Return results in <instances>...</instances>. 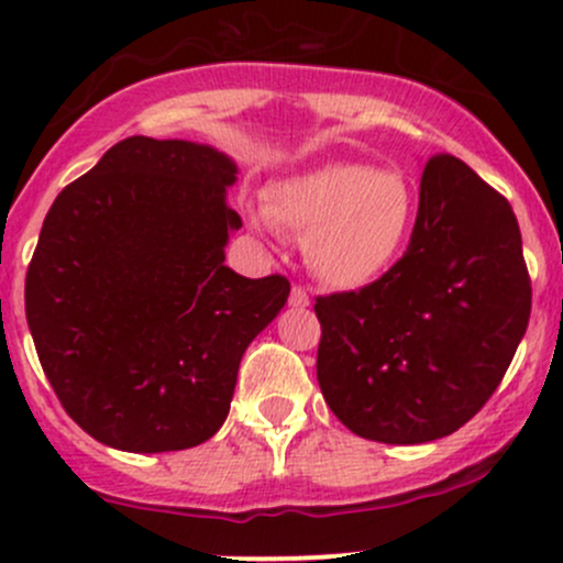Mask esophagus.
<instances>
[{
  "instance_id": "obj_1",
  "label": "esophagus",
  "mask_w": 563,
  "mask_h": 563,
  "mask_svg": "<svg viewBox=\"0 0 563 563\" xmlns=\"http://www.w3.org/2000/svg\"><path fill=\"white\" fill-rule=\"evenodd\" d=\"M288 301H291V307H310V294H307L305 286H294L291 288V296H288Z\"/></svg>"
}]
</instances>
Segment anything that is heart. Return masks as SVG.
Instances as JSON below:
<instances>
[{"label": "heart", "mask_w": 563, "mask_h": 563, "mask_svg": "<svg viewBox=\"0 0 563 563\" xmlns=\"http://www.w3.org/2000/svg\"><path fill=\"white\" fill-rule=\"evenodd\" d=\"M267 216L305 238L307 267L323 283L355 288L390 267L413 230V191L400 173L325 163L267 191Z\"/></svg>", "instance_id": "heart-1"}]
</instances>
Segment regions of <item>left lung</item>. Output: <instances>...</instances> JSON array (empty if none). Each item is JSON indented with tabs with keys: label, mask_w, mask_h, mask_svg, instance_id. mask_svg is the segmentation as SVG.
I'll use <instances>...</instances> for the list:
<instances>
[{
	"label": "left lung",
	"mask_w": 563,
	"mask_h": 563,
	"mask_svg": "<svg viewBox=\"0 0 563 563\" xmlns=\"http://www.w3.org/2000/svg\"><path fill=\"white\" fill-rule=\"evenodd\" d=\"M532 312L510 202L462 159L424 165L409 249L379 280L318 296V382L355 435L428 443L484 409Z\"/></svg>",
	"instance_id": "obj_1"
}]
</instances>
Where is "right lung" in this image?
<instances>
[{"label": "right lung", "mask_w": 563, "mask_h": 563, "mask_svg": "<svg viewBox=\"0 0 563 563\" xmlns=\"http://www.w3.org/2000/svg\"><path fill=\"white\" fill-rule=\"evenodd\" d=\"M230 157L131 135L55 197L26 320L66 413L122 452H181L230 413L243 352L291 294L224 264Z\"/></svg>", "instance_id": "right-lung-1"}]
</instances>
